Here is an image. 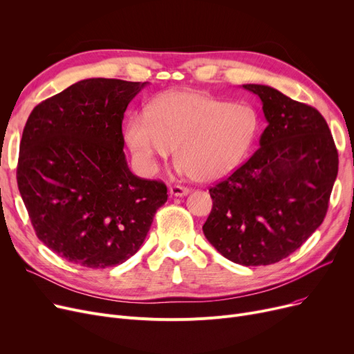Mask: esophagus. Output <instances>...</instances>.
Returning <instances> with one entry per match:
<instances>
[{
  "instance_id": "1",
  "label": "esophagus",
  "mask_w": 354,
  "mask_h": 354,
  "mask_svg": "<svg viewBox=\"0 0 354 354\" xmlns=\"http://www.w3.org/2000/svg\"><path fill=\"white\" fill-rule=\"evenodd\" d=\"M169 194L171 196H185L189 194V188L182 187V185H172L169 188Z\"/></svg>"
}]
</instances>
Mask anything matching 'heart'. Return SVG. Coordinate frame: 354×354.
<instances>
[{
    "label": "heart",
    "mask_w": 354,
    "mask_h": 354,
    "mask_svg": "<svg viewBox=\"0 0 354 354\" xmlns=\"http://www.w3.org/2000/svg\"><path fill=\"white\" fill-rule=\"evenodd\" d=\"M255 111L194 90L166 91L146 115L126 123L124 139L138 159L153 169L176 149L179 171L201 182L224 178L243 160L257 133Z\"/></svg>",
    "instance_id": "1"
}]
</instances>
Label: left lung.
Segmentation results:
<instances>
[{
    "instance_id": "obj_1",
    "label": "left lung",
    "mask_w": 354,
    "mask_h": 354,
    "mask_svg": "<svg viewBox=\"0 0 354 354\" xmlns=\"http://www.w3.org/2000/svg\"><path fill=\"white\" fill-rule=\"evenodd\" d=\"M263 102L268 126L259 149L209 188L202 230L230 261L252 267L299 250L327 214L339 153L317 109L264 84H244Z\"/></svg>"
}]
</instances>
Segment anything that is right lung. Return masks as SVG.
I'll use <instances>...</instances> for the list:
<instances>
[{
    "instance_id": "right-lung-1",
    "label": "right lung",
    "mask_w": 354,
    "mask_h": 354,
    "mask_svg": "<svg viewBox=\"0 0 354 354\" xmlns=\"http://www.w3.org/2000/svg\"><path fill=\"white\" fill-rule=\"evenodd\" d=\"M145 86L86 79L28 116L18 189L37 236L70 263L87 268L124 263L167 201L166 185L133 175L123 152L124 111Z\"/></svg>"
}]
</instances>
